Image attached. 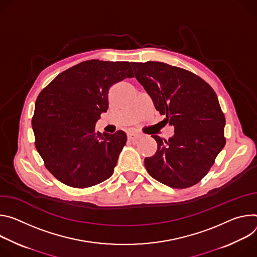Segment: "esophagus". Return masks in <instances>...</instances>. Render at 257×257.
<instances>
[{"label": "esophagus", "instance_id": "1", "mask_svg": "<svg viewBox=\"0 0 257 257\" xmlns=\"http://www.w3.org/2000/svg\"><path fill=\"white\" fill-rule=\"evenodd\" d=\"M141 137H142V135L139 134V133H136V132H131V133L127 134V138H128L131 141H137V140H139Z\"/></svg>", "mask_w": 257, "mask_h": 257}]
</instances>
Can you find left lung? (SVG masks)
<instances>
[{"instance_id":"obj_1","label":"left lung","mask_w":257,"mask_h":257,"mask_svg":"<svg viewBox=\"0 0 257 257\" xmlns=\"http://www.w3.org/2000/svg\"><path fill=\"white\" fill-rule=\"evenodd\" d=\"M155 109L175 126L168 140L152 136L157 151L145 158L148 174L175 189L200 182L225 145L224 114L210 85L195 73L162 62H132Z\"/></svg>"}]
</instances>
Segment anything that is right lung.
<instances>
[{
    "label": "right lung",
    "instance_id": "obj_1",
    "mask_svg": "<svg viewBox=\"0 0 257 257\" xmlns=\"http://www.w3.org/2000/svg\"><path fill=\"white\" fill-rule=\"evenodd\" d=\"M131 64L83 61L57 75L38 96L32 119L35 145L61 183L84 189L112 176L126 135H101L95 123L108 109L112 85L134 77Z\"/></svg>",
    "mask_w": 257,
    "mask_h": 257
}]
</instances>
